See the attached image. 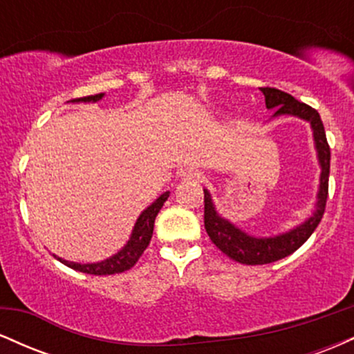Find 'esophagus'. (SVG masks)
<instances>
[{"label":"esophagus","instance_id":"obj_1","mask_svg":"<svg viewBox=\"0 0 354 354\" xmlns=\"http://www.w3.org/2000/svg\"><path fill=\"white\" fill-rule=\"evenodd\" d=\"M186 180H193V181L201 180V173L200 171H188L186 173Z\"/></svg>","mask_w":354,"mask_h":354}]
</instances>
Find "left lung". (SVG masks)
Here are the masks:
<instances>
[{"mask_svg":"<svg viewBox=\"0 0 354 354\" xmlns=\"http://www.w3.org/2000/svg\"><path fill=\"white\" fill-rule=\"evenodd\" d=\"M265 95L266 108L276 109L274 116L290 115L298 116L301 120L310 121L313 129V138H315L316 151H318V160L321 166L319 178V191L318 203H316V211L311 218H308L303 225L296 226L295 230L288 233L279 234L274 238H254L250 234L243 233L241 230L231 225L228 219L221 218L214 209L213 200L208 189H205V228L211 241L216 245L226 256H230L234 261L241 265H268V263L278 261V259L286 258L295 253L299 246L311 236L313 231L319 225L321 218L324 214L328 200V180H330V160L331 151L330 145L326 141V133H324L323 121H321L319 113L315 108L308 106L301 101L295 100L293 96L276 88H259Z\"/></svg>","mask_w":354,"mask_h":354,"instance_id":"8db88e82","label":"left lung"}]
</instances>
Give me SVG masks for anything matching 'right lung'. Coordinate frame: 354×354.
Returning a JSON list of instances; mask_svg holds the SVG:
<instances>
[{"label": "right lung", "mask_w": 354, "mask_h": 354, "mask_svg": "<svg viewBox=\"0 0 354 354\" xmlns=\"http://www.w3.org/2000/svg\"><path fill=\"white\" fill-rule=\"evenodd\" d=\"M103 98V93L100 95H93V96H84V98L75 100V101H98ZM169 191L161 194L156 201L151 203V205L146 208L143 213L140 214L138 218L135 228H133L131 238L129 241L126 243V246L121 251H118L115 256L111 258L104 259L101 263H91V265H80V263H73V261H66V259H61L58 256H55L58 261L66 265L68 268H73V270L81 271V273H88V274H96V276H103V274H116V273H123V271L131 270L133 266L136 265V261L140 259V256L145 253V250L148 248L149 241H151L153 236V228H154V219H156V214L160 213V209L163 208L165 201L168 200Z\"/></svg>", "instance_id": "1"}]
</instances>
